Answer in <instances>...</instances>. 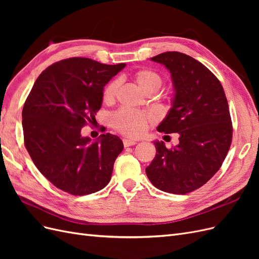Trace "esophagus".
<instances>
[{"label": "esophagus", "instance_id": "1", "mask_svg": "<svg viewBox=\"0 0 259 259\" xmlns=\"http://www.w3.org/2000/svg\"><path fill=\"white\" fill-rule=\"evenodd\" d=\"M137 142L135 140H132V139H123V145L124 147H131V146H134L136 145Z\"/></svg>", "mask_w": 259, "mask_h": 259}]
</instances>
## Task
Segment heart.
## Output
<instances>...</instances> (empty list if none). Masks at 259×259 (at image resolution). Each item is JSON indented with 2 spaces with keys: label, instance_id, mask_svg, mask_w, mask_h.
<instances>
[{
  "label": "heart",
  "instance_id": "b5f03b06",
  "mask_svg": "<svg viewBox=\"0 0 259 259\" xmlns=\"http://www.w3.org/2000/svg\"><path fill=\"white\" fill-rule=\"evenodd\" d=\"M134 80L144 92L156 91L162 84L161 76L153 70L142 69L134 73ZM119 80L109 82L103 93V99L106 103H110L116 95L119 89ZM154 117L150 113H146L131 109H120L111 115L112 126L122 134L130 137L142 136L149 123L153 122Z\"/></svg>",
  "mask_w": 259,
  "mask_h": 259
}]
</instances>
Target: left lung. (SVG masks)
Segmentation results:
<instances>
[{
    "label": "left lung",
    "mask_w": 259,
    "mask_h": 259,
    "mask_svg": "<svg viewBox=\"0 0 259 259\" xmlns=\"http://www.w3.org/2000/svg\"><path fill=\"white\" fill-rule=\"evenodd\" d=\"M151 60L169 70L175 91L173 105L156 130L178 133L179 144L167 149L163 142H154L156 154L146 174L158 189L186 194L206 184L229 151L228 101L217 77L188 55L166 52Z\"/></svg>",
    "instance_id": "1"
}]
</instances>
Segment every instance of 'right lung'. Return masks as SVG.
<instances>
[{
	"label": "right lung",
	"mask_w": 259,
	"mask_h": 259,
	"mask_svg": "<svg viewBox=\"0 0 259 259\" xmlns=\"http://www.w3.org/2000/svg\"><path fill=\"white\" fill-rule=\"evenodd\" d=\"M126 66L72 57L38 75L22 109L25 146L37 169L73 195L97 192L110 182L122 140L103 134L95 142L81 128L96 121L105 85Z\"/></svg>",
	"instance_id": "right-lung-1"
}]
</instances>
